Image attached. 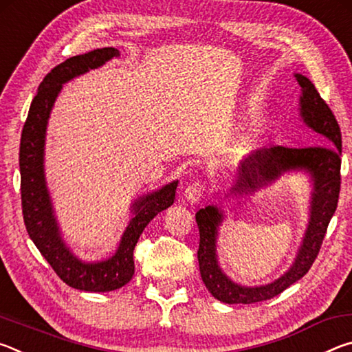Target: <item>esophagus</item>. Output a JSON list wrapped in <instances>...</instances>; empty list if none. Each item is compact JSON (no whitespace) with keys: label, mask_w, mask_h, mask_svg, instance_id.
<instances>
[{"label":"esophagus","mask_w":352,"mask_h":352,"mask_svg":"<svg viewBox=\"0 0 352 352\" xmlns=\"http://www.w3.org/2000/svg\"><path fill=\"white\" fill-rule=\"evenodd\" d=\"M204 190H205L204 183L195 180L184 188V199L190 201V204H197V201L201 199V195H204Z\"/></svg>","instance_id":"1"}]
</instances>
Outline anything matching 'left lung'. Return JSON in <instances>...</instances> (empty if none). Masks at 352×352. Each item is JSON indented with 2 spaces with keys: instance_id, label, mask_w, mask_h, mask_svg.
I'll return each instance as SVG.
<instances>
[{
  "instance_id": "1",
  "label": "left lung",
  "mask_w": 352,
  "mask_h": 352,
  "mask_svg": "<svg viewBox=\"0 0 352 352\" xmlns=\"http://www.w3.org/2000/svg\"><path fill=\"white\" fill-rule=\"evenodd\" d=\"M296 80L302 91L300 100L301 116L309 127L320 133L318 142L321 144L306 147L273 146L254 152L242 162L239 178L233 188V192L248 194L289 169H307L311 172L314 178L311 222L292 269L275 283L262 287H242L231 283L220 272L216 259V236L217 226L222 222V212L216 206H206L195 214L200 234L197 259L201 279L211 295L226 305H253L270 300L305 276L317 259L327 225L336 212L342 184L340 126L314 83L301 74H296Z\"/></svg>"
}]
</instances>
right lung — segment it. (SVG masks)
<instances>
[{
    "label": "right lung",
    "mask_w": 352,
    "mask_h": 352,
    "mask_svg": "<svg viewBox=\"0 0 352 352\" xmlns=\"http://www.w3.org/2000/svg\"><path fill=\"white\" fill-rule=\"evenodd\" d=\"M116 56H119V51L115 47H100L87 54L71 57L52 68L40 83L38 91L29 107L20 141L21 210L28 234L65 284L85 292H111L132 279L135 273L133 250L142 230L158 212L174 204L177 190V182H174L135 201V216L130 220L118 252L109 261L83 264L69 253L58 234L43 175L47 118L58 91L62 90V83L87 73L88 69L100 67Z\"/></svg>",
    "instance_id": "obj_1"
}]
</instances>
